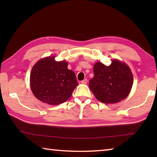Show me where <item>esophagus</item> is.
<instances>
[{
    "label": "esophagus",
    "mask_w": 157,
    "mask_h": 157,
    "mask_svg": "<svg viewBox=\"0 0 157 157\" xmlns=\"http://www.w3.org/2000/svg\"><path fill=\"white\" fill-rule=\"evenodd\" d=\"M87 82H88V80H87V79H83V80H82L81 82H82V84H86L87 83Z\"/></svg>",
    "instance_id": "obj_1"
}]
</instances>
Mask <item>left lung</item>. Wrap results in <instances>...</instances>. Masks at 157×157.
<instances>
[{"mask_svg":"<svg viewBox=\"0 0 157 157\" xmlns=\"http://www.w3.org/2000/svg\"><path fill=\"white\" fill-rule=\"evenodd\" d=\"M94 72L89 88L97 100L114 104L128 96L133 85V75L125 63L113 59L111 65L105 66L98 62L94 66Z\"/></svg>","mask_w":157,"mask_h":157,"instance_id":"1","label":"left lung"}]
</instances>
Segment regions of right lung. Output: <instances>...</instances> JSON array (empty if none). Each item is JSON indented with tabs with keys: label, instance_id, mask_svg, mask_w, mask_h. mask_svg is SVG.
I'll list each match as a JSON object with an SVG mask.
<instances>
[{
	"label": "right lung",
	"instance_id": "1",
	"mask_svg": "<svg viewBox=\"0 0 157 157\" xmlns=\"http://www.w3.org/2000/svg\"><path fill=\"white\" fill-rule=\"evenodd\" d=\"M30 81L34 96L51 105L66 102L78 85L75 73L68 69V63L57 62L54 56L43 58L34 65Z\"/></svg>",
	"mask_w": 157,
	"mask_h": 157
}]
</instances>
